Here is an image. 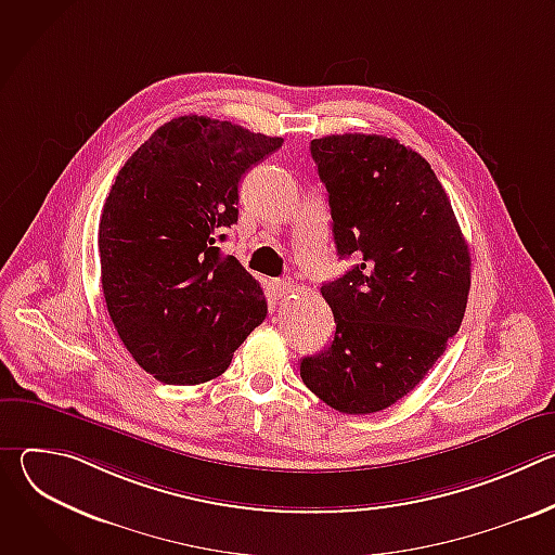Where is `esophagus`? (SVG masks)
<instances>
[{
    "label": "esophagus",
    "instance_id": "obj_1",
    "mask_svg": "<svg viewBox=\"0 0 555 555\" xmlns=\"http://www.w3.org/2000/svg\"><path fill=\"white\" fill-rule=\"evenodd\" d=\"M276 294L281 296V298H285V296H289L298 285H296V281H292V279H281V281H276Z\"/></svg>",
    "mask_w": 555,
    "mask_h": 555
}]
</instances>
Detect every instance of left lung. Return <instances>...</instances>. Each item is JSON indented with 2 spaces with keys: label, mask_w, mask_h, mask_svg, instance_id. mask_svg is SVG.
<instances>
[{
  "label": "left lung",
  "mask_w": 555,
  "mask_h": 555,
  "mask_svg": "<svg viewBox=\"0 0 555 555\" xmlns=\"http://www.w3.org/2000/svg\"><path fill=\"white\" fill-rule=\"evenodd\" d=\"M309 149L330 193L338 257L356 263L321 287L336 334L302 358L300 377L327 406L369 415L411 392L459 332L469 250L417 151L375 133L315 138Z\"/></svg>",
  "instance_id": "obj_1"
}]
</instances>
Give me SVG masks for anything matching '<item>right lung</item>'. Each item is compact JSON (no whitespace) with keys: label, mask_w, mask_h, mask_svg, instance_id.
Here are the masks:
<instances>
[{"label":"right lung","mask_w":555,"mask_h":555,"mask_svg":"<svg viewBox=\"0 0 555 555\" xmlns=\"http://www.w3.org/2000/svg\"><path fill=\"white\" fill-rule=\"evenodd\" d=\"M283 138L228 120L180 116L118 171L99 223L101 283L131 358L165 384L221 375L268 302L219 242L240 217L244 173Z\"/></svg>","instance_id":"right-lung-1"}]
</instances>
